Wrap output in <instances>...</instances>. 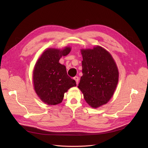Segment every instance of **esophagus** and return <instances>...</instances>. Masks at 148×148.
I'll return each mask as SVG.
<instances>
[{
    "instance_id": "1",
    "label": "esophagus",
    "mask_w": 148,
    "mask_h": 148,
    "mask_svg": "<svg viewBox=\"0 0 148 148\" xmlns=\"http://www.w3.org/2000/svg\"><path fill=\"white\" fill-rule=\"evenodd\" d=\"M74 79L75 80V81L76 83H77V84H78V83H79V77H77V76H75V77H74Z\"/></svg>"
}]
</instances>
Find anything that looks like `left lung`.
<instances>
[{"label": "left lung", "instance_id": "8db88e82", "mask_svg": "<svg viewBox=\"0 0 148 148\" xmlns=\"http://www.w3.org/2000/svg\"><path fill=\"white\" fill-rule=\"evenodd\" d=\"M82 73L78 88L92 108L107 104L113 97L119 80V71L112 54L99 45L80 50Z\"/></svg>", "mask_w": 148, "mask_h": 148}]
</instances>
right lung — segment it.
Instances as JSON below:
<instances>
[{
    "instance_id": "1",
    "label": "right lung",
    "mask_w": 148,
    "mask_h": 148,
    "mask_svg": "<svg viewBox=\"0 0 148 148\" xmlns=\"http://www.w3.org/2000/svg\"><path fill=\"white\" fill-rule=\"evenodd\" d=\"M71 50L69 46L62 49H47L36 60L32 74L34 88L38 97L45 104L61 103L65 93L76 86L75 81L67 75L65 66L59 63L60 59Z\"/></svg>"
}]
</instances>
